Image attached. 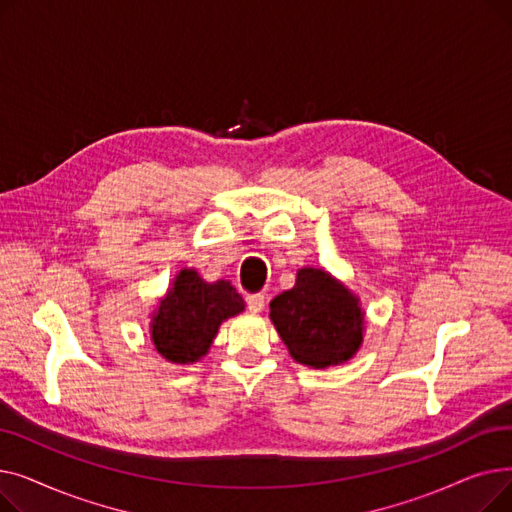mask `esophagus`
Returning a JSON list of instances; mask_svg holds the SVG:
<instances>
[{"mask_svg": "<svg viewBox=\"0 0 512 512\" xmlns=\"http://www.w3.org/2000/svg\"><path fill=\"white\" fill-rule=\"evenodd\" d=\"M247 307L251 313H261L265 307V294H249Z\"/></svg>", "mask_w": 512, "mask_h": 512, "instance_id": "esophagus-1", "label": "esophagus"}]
</instances>
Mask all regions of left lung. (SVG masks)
<instances>
[{"label": "left lung", "instance_id": "1", "mask_svg": "<svg viewBox=\"0 0 512 512\" xmlns=\"http://www.w3.org/2000/svg\"><path fill=\"white\" fill-rule=\"evenodd\" d=\"M270 319L290 357L313 369L351 361L365 336L359 297L324 267H301L294 286L270 303Z\"/></svg>", "mask_w": 512, "mask_h": 512}]
</instances>
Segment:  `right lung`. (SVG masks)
Here are the masks:
<instances>
[{
    "instance_id": "add662e5",
    "label": "right lung",
    "mask_w": 512,
    "mask_h": 512,
    "mask_svg": "<svg viewBox=\"0 0 512 512\" xmlns=\"http://www.w3.org/2000/svg\"><path fill=\"white\" fill-rule=\"evenodd\" d=\"M245 311L230 280L207 282L195 267H184L149 315L155 351L174 365L201 361L218 336L222 321Z\"/></svg>"
}]
</instances>
